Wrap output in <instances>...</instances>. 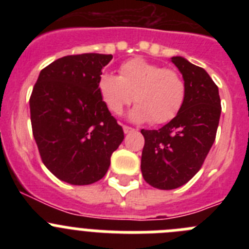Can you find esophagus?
Returning a JSON list of instances; mask_svg holds the SVG:
<instances>
[{
    "instance_id": "obj_1",
    "label": "esophagus",
    "mask_w": 249,
    "mask_h": 249,
    "mask_svg": "<svg viewBox=\"0 0 249 249\" xmlns=\"http://www.w3.org/2000/svg\"><path fill=\"white\" fill-rule=\"evenodd\" d=\"M123 131H124V133H129V132L135 131V128H132V127L126 126V124H124V126H123Z\"/></svg>"
}]
</instances>
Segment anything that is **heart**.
<instances>
[{
    "label": "heart",
    "instance_id": "obj_1",
    "mask_svg": "<svg viewBox=\"0 0 249 249\" xmlns=\"http://www.w3.org/2000/svg\"><path fill=\"white\" fill-rule=\"evenodd\" d=\"M97 91L113 114L127 105L136 103L131 113L135 121L163 124L179 113L186 100V83L177 71L164 68L143 58H132L118 68V76L102 73Z\"/></svg>",
    "mask_w": 249,
    "mask_h": 249
}]
</instances>
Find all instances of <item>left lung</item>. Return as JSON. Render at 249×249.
<instances>
[{
    "label": "left lung",
    "instance_id": "left-lung-1",
    "mask_svg": "<svg viewBox=\"0 0 249 249\" xmlns=\"http://www.w3.org/2000/svg\"><path fill=\"white\" fill-rule=\"evenodd\" d=\"M186 83L179 113L160 129H141L144 147L141 169L158 190L183 186L198 172L215 140L221 116L218 87L202 67L172 57Z\"/></svg>",
    "mask_w": 249,
    "mask_h": 249
}]
</instances>
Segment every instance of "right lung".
<instances>
[{
	"label": "right lung",
	"instance_id": "1",
	"mask_svg": "<svg viewBox=\"0 0 249 249\" xmlns=\"http://www.w3.org/2000/svg\"><path fill=\"white\" fill-rule=\"evenodd\" d=\"M111 54L65 56L39 72L30 97L31 124L43 164L67 183L100 181L124 138L97 91Z\"/></svg>",
	"mask_w": 249,
	"mask_h": 249
}]
</instances>
